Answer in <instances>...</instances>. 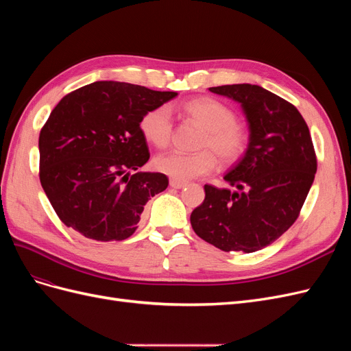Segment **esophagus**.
<instances>
[{
	"mask_svg": "<svg viewBox=\"0 0 351 351\" xmlns=\"http://www.w3.org/2000/svg\"><path fill=\"white\" fill-rule=\"evenodd\" d=\"M169 186H171L173 189H183L186 186V182H180V180L171 178L169 180Z\"/></svg>",
	"mask_w": 351,
	"mask_h": 351,
	"instance_id": "34e87169",
	"label": "esophagus"
}]
</instances>
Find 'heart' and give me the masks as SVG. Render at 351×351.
Wrapping results in <instances>:
<instances>
[{
  "label": "heart",
  "instance_id": "heart-1",
  "mask_svg": "<svg viewBox=\"0 0 351 351\" xmlns=\"http://www.w3.org/2000/svg\"><path fill=\"white\" fill-rule=\"evenodd\" d=\"M184 112L205 129L196 154H164L155 158V168L180 182H187L215 169L222 164L239 161L246 151V134L236 124V114L227 105L210 98H196L184 104ZM141 132L154 146L164 149L173 137V114L167 105L146 112L141 120Z\"/></svg>",
  "mask_w": 351,
  "mask_h": 351
}]
</instances>
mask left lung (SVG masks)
<instances>
[{"instance_id": "obj_1", "label": "left lung", "mask_w": 351, "mask_h": 351, "mask_svg": "<svg viewBox=\"0 0 351 351\" xmlns=\"http://www.w3.org/2000/svg\"><path fill=\"white\" fill-rule=\"evenodd\" d=\"M240 104L249 145L224 176L236 190L205 184L190 215L196 234L224 252L253 253L289 230L309 193L316 156L309 127L294 105L258 84L209 88Z\"/></svg>"}]
</instances>
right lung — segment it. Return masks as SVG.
Here are the masks:
<instances>
[{
    "mask_svg": "<svg viewBox=\"0 0 351 351\" xmlns=\"http://www.w3.org/2000/svg\"><path fill=\"white\" fill-rule=\"evenodd\" d=\"M177 95L102 80L58 102L39 134V178L67 227L97 241L137 230L147 200L168 186L165 174L137 171L149 159L141 120Z\"/></svg>",
    "mask_w": 351,
    "mask_h": 351,
    "instance_id": "obj_1",
    "label": "right lung"
}]
</instances>
